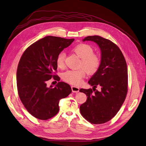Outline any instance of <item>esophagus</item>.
Instances as JSON below:
<instances>
[{
    "label": "esophagus",
    "instance_id": "34e87169",
    "mask_svg": "<svg viewBox=\"0 0 146 146\" xmlns=\"http://www.w3.org/2000/svg\"><path fill=\"white\" fill-rule=\"evenodd\" d=\"M72 91L73 92H76V93H77V92H79V88L77 86H72Z\"/></svg>",
    "mask_w": 146,
    "mask_h": 146
}]
</instances>
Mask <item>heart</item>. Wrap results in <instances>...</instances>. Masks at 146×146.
<instances>
[{
    "instance_id": "b5f03b06",
    "label": "heart",
    "mask_w": 146,
    "mask_h": 146,
    "mask_svg": "<svg viewBox=\"0 0 146 146\" xmlns=\"http://www.w3.org/2000/svg\"><path fill=\"white\" fill-rule=\"evenodd\" d=\"M73 52L82 58L79 67L85 69L81 68L68 70L63 74V79L72 85H78L85 77L86 71L88 74H94L98 71L100 66V58L98 55L94 54L93 48L86 44H80L75 46ZM65 56L66 55L63 52L57 55L56 59L57 67L60 69L64 68Z\"/></svg>"
}]
</instances>
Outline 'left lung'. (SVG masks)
Masks as SVG:
<instances>
[{"instance_id":"1","label":"left lung","mask_w":146,"mask_h":146,"mask_svg":"<svg viewBox=\"0 0 146 146\" xmlns=\"http://www.w3.org/2000/svg\"><path fill=\"white\" fill-rule=\"evenodd\" d=\"M97 43L101 51L100 66L88 83L92 89H80L86 101L80 107V113L93 124L107 122L116 116L124 102L128 91L127 63L120 48L109 39L99 36H89L83 41ZM100 86L99 92L95 88Z\"/></svg>"}]
</instances>
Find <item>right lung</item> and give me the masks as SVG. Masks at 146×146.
I'll use <instances>...</instances> for the list:
<instances>
[{
  "mask_svg": "<svg viewBox=\"0 0 146 146\" xmlns=\"http://www.w3.org/2000/svg\"><path fill=\"white\" fill-rule=\"evenodd\" d=\"M74 39L47 36L27 48L17 66L16 80L19 98L28 112L40 120H47L59 111V101L71 93L69 84L60 82L48 88L52 78L59 82L55 74L56 56Z\"/></svg>",
  "mask_w": 146,
  "mask_h": 146,
  "instance_id": "1",
  "label": "right lung"
}]
</instances>
